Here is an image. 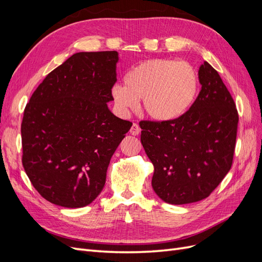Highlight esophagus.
Listing matches in <instances>:
<instances>
[{"label": "esophagus", "mask_w": 262, "mask_h": 262, "mask_svg": "<svg viewBox=\"0 0 262 262\" xmlns=\"http://www.w3.org/2000/svg\"><path fill=\"white\" fill-rule=\"evenodd\" d=\"M140 132H141V128L139 126V124L133 123L132 126H131V129H130V133L132 134V136H139Z\"/></svg>", "instance_id": "1"}]
</instances>
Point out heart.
<instances>
[{
  "instance_id": "obj_1",
  "label": "heart",
  "mask_w": 262,
  "mask_h": 262,
  "mask_svg": "<svg viewBox=\"0 0 262 262\" xmlns=\"http://www.w3.org/2000/svg\"><path fill=\"white\" fill-rule=\"evenodd\" d=\"M116 84L112 97L117 108L126 114L143 99L144 112L157 121L176 120L191 108L200 89L199 74L186 61L153 59L141 62Z\"/></svg>"
}]
</instances>
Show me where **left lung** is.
<instances>
[{
    "mask_svg": "<svg viewBox=\"0 0 262 262\" xmlns=\"http://www.w3.org/2000/svg\"><path fill=\"white\" fill-rule=\"evenodd\" d=\"M188 112L171 121H141V142L154 166L152 187L163 201L187 204L208 198L232 167L238 114L219 73L208 62Z\"/></svg>",
    "mask_w": 262,
    "mask_h": 262,
    "instance_id": "obj_1",
    "label": "left lung"
}]
</instances>
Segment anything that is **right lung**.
<instances>
[{
    "instance_id": "1",
    "label": "right lung",
    "mask_w": 262,
    "mask_h": 262,
    "mask_svg": "<svg viewBox=\"0 0 262 262\" xmlns=\"http://www.w3.org/2000/svg\"><path fill=\"white\" fill-rule=\"evenodd\" d=\"M117 51L78 52L46 76L21 122L23 166L37 191L64 208L101 192L108 166L132 123L108 108Z\"/></svg>"
}]
</instances>
